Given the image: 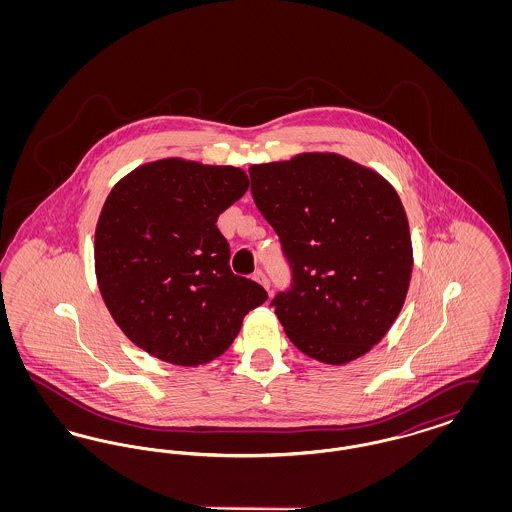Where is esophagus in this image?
<instances>
[{
	"label": "esophagus",
	"mask_w": 512,
	"mask_h": 512,
	"mask_svg": "<svg viewBox=\"0 0 512 512\" xmlns=\"http://www.w3.org/2000/svg\"><path fill=\"white\" fill-rule=\"evenodd\" d=\"M253 278H255V280H257V282H259V284H261V286L265 288V290H268V288H270V284H268L267 274H265V272H261V270H259V272H255V276H253Z\"/></svg>",
	"instance_id": "obj_1"
}]
</instances>
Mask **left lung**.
I'll list each match as a JSON object with an SVG mask.
<instances>
[{"mask_svg":"<svg viewBox=\"0 0 512 512\" xmlns=\"http://www.w3.org/2000/svg\"><path fill=\"white\" fill-rule=\"evenodd\" d=\"M251 194L280 236L293 286L272 301L293 345L345 365L388 334L413 274L403 203L390 182L338 153L251 165Z\"/></svg>","mask_w":512,"mask_h":512,"instance_id":"8db88e82","label":"left lung"}]
</instances>
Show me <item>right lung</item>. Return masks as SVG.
Returning a JSON list of instances; mask_svg holds the SVG:
<instances>
[{"mask_svg":"<svg viewBox=\"0 0 512 512\" xmlns=\"http://www.w3.org/2000/svg\"><path fill=\"white\" fill-rule=\"evenodd\" d=\"M249 188L242 169L182 157L121 178L99 213V293L124 336L151 357L199 366L220 357L268 299L230 270L220 213Z\"/></svg>","mask_w":512,"mask_h":512,"instance_id":"1","label":"right lung"}]
</instances>
